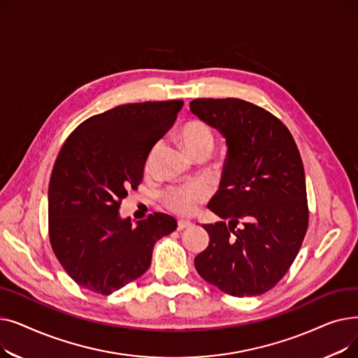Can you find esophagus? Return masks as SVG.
I'll return each instance as SVG.
<instances>
[{
  "instance_id": "34e87169",
  "label": "esophagus",
  "mask_w": 358,
  "mask_h": 358,
  "mask_svg": "<svg viewBox=\"0 0 358 358\" xmlns=\"http://www.w3.org/2000/svg\"><path fill=\"white\" fill-rule=\"evenodd\" d=\"M189 227H192V222H190V220H185V219H180V220H178V229H180V231H182V229H185V228H189Z\"/></svg>"
}]
</instances>
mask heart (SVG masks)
<instances>
[{
	"label": "heart",
	"instance_id": "1",
	"mask_svg": "<svg viewBox=\"0 0 358 358\" xmlns=\"http://www.w3.org/2000/svg\"><path fill=\"white\" fill-rule=\"evenodd\" d=\"M180 139L187 152L193 158L209 157L216 142L213 129L200 119H193L184 123L180 129ZM208 196L209 190L203 184H190L168 189L164 194V201L173 212L187 216L193 215Z\"/></svg>",
	"mask_w": 358,
	"mask_h": 358
}]
</instances>
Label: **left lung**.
I'll return each mask as SVG.
<instances>
[{
    "instance_id": "1",
    "label": "left lung",
    "mask_w": 358,
    "mask_h": 358,
    "mask_svg": "<svg viewBox=\"0 0 358 358\" xmlns=\"http://www.w3.org/2000/svg\"><path fill=\"white\" fill-rule=\"evenodd\" d=\"M190 108L228 143L220 187L208 204L228 222L203 224L210 242L194 258L196 270L231 296L262 294L286 275L308 231L297 145L283 122L250 101L196 99Z\"/></svg>"
}]
</instances>
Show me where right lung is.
Listing matches in <instances>:
<instances>
[{
  "label": "right lung",
  "mask_w": 358,
  "mask_h": 358,
  "mask_svg": "<svg viewBox=\"0 0 358 358\" xmlns=\"http://www.w3.org/2000/svg\"><path fill=\"white\" fill-rule=\"evenodd\" d=\"M182 100L122 104L84 120L62 145L49 181L50 247L85 290L111 294L150 266L158 239L177 229L165 213L131 227L119 208L143 178L146 158Z\"/></svg>",
  "instance_id": "obj_1"
}]
</instances>
